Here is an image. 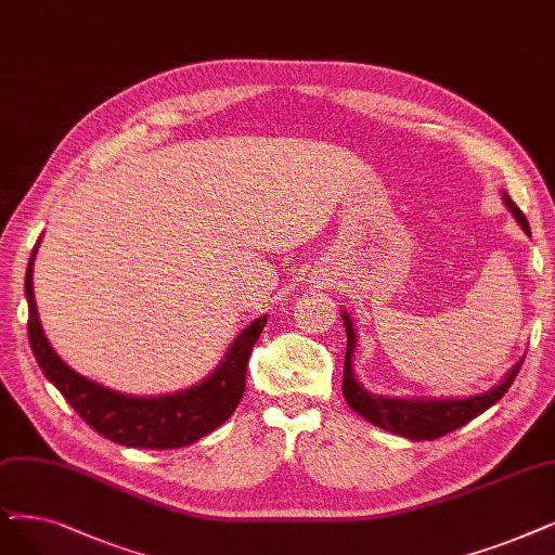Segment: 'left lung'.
Wrapping results in <instances>:
<instances>
[{"label":"left lung","instance_id":"8db88e82","mask_svg":"<svg viewBox=\"0 0 555 555\" xmlns=\"http://www.w3.org/2000/svg\"><path fill=\"white\" fill-rule=\"evenodd\" d=\"M503 205L507 211L515 216L519 228L530 236L528 220L521 214V209L509 201V195L503 193ZM344 327H346V360H344V398L350 405V410L364 416L369 424L378 426L387 433L408 437L412 441H424V439H439L447 433H453L462 426H467L472 418L482 414L485 410H490L494 403H499V398L513 385L515 375L521 369L519 360L513 369L505 373V378L487 389L485 393L478 396H467V398H403V396H383V393H373L369 391L358 378H354L352 371V352H354V341H358V332L352 330V321L348 312H341Z\"/></svg>","mask_w":555,"mask_h":555}]
</instances>
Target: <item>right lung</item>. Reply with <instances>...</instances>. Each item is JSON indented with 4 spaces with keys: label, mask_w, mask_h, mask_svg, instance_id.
<instances>
[{
    "label": "right lung",
    "mask_w": 555,
    "mask_h": 555,
    "mask_svg": "<svg viewBox=\"0 0 555 555\" xmlns=\"http://www.w3.org/2000/svg\"><path fill=\"white\" fill-rule=\"evenodd\" d=\"M40 243V238H38ZM31 250L25 296L29 302V344L46 378L63 393L88 426L116 444L131 449H182L214 433L236 410L246 389V369L255 341L269 317H259L243 327L230 344L225 358L197 385L164 396H131L108 389L65 364L50 346L38 319L34 296V259Z\"/></svg>",
    "instance_id": "1"
}]
</instances>
